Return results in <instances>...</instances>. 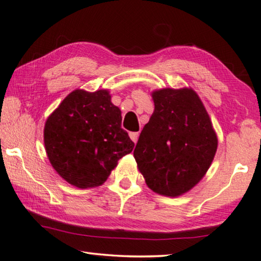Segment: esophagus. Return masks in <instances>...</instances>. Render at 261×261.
<instances>
[{"label":"esophagus","mask_w":261,"mask_h":261,"mask_svg":"<svg viewBox=\"0 0 261 261\" xmlns=\"http://www.w3.org/2000/svg\"><path fill=\"white\" fill-rule=\"evenodd\" d=\"M138 137H139V134L138 132H130V138L134 141L135 143H137L138 141Z\"/></svg>","instance_id":"obj_1"}]
</instances>
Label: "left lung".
Wrapping results in <instances>:
<instances>
[{
	"label": "left lung",
	"mask_w": 261,
	"mask_h": 261,
	"mask_svg": "<svg viewBox=\"0 0 261 261\" xmlns=\"http://www.w3.org/2000/svg\"><path fill=\"white\" fill-rule=\"evenodd\" d=\"M154 111L141 132L134 155L152 191L177 197L204 177L218 139L201 100L192 89L152 92Z\"/></svg>",
	"instance_id": "1"
}]
</instances>
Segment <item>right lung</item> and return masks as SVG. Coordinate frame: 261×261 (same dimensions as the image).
Instances as JSON below:
<instances>
[{
  "mask_svg": "<svg viewBox=\"0 0 261 261\" xmlns=\"http://www.w3.org/2000/svg\"><path fill=\"white\" fill-rule=\"evenodd\" d=\"M44 145L53 168L80 189L102 185L135 143L107 90H75L50 115Z\"/></svg>",
  "mask_w": 261,
  "mask_h": 261,
  "instance_id": "add662e5",
  "label": "right lung"
}]
</instances>
